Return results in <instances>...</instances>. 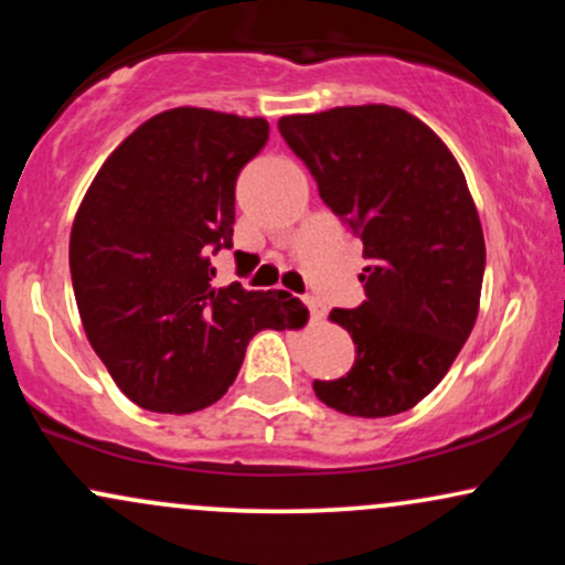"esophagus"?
<instances>
[{
    "label": "esophagus",
    "mask_w": 565,
    "mask_h": 565,
    "mask_svg": "<svg viewBox=\"0 0 565 565\" xmlns=\"http://www.w3.org/2000/svg\"><path fill=\"white\" fill-rule=\"evenodd\" d=\"M305 302H308V310H310V319L319 321L327 316V305H323L319 297H305Z\"/></svg>",
    "instance_id": "34e87169"
}]
</instances>
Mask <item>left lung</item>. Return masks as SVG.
Listing matches in <instances>:
<instances>
[{"label": "left lung", "instance_id": "1", "mask_svg": "<svg viewBox=\"0 0 565 565\" xmlns=\"http://www.w3.org/2000/svg\"><path fill=\"white\" fill-rule=\"evenodd\" d=\"M278 132L366 257V300L329 313L353 337L355 364L313 391L350 417L406 412L449 372L481 302L486 244L465 174L430 127L395 106L281 116Z\"/></svg>", "mask_w": 565, "mask_h": 565}]
</instances>
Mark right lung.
<instances>
[{
    "label": "right lung",
    "instance_id": "1",
    "mask_svg": "<svg viewBox=\"0 0 565 565\" xmlns=\"http://www.w3.org/2000/svg\"><path fill=\"white\" fill-rule=\"evenodd\" d=\"M265 142V119L188 106L157 114L106 159L76 212L68 263L84 332L148 412L212 406L252 337L308 321L284 289L212 284V255L233 246L236 178Z\"/></svg>",
    "mask_w": 565,
    "mask_h": 565
}]
</instances>
